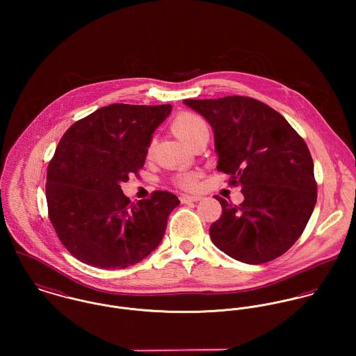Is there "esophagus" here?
Listing matches in <instances>:
<instances>
[{"instance_id": "1", "label": "esophagus", "mask_w": 356, "mask_h": 356, "mask_svg": "<svg viewBox=\"0 0 356 356\" xmlns=\"http://www.w3.org/2000/svg\"><path fill=\"white\" fill-rule=\"evenodd\" d=\"M202 199H203V197H202L200 195H182V196H181V203H197V202H200Z\"/></svg>"}]
</instances>
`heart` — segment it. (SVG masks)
<instances>
[{"label": "heart", "instance_id": "obj_1", "mask_svg": "<svg viewBox=\"0 0 356 356\" xmlns=\"http://www.w3.org/2000/svg\"><path fill=\"white\" fill-rule=\"evenodd\" d=\"M171 127L174 133L189 147L195 145L196 141H199L203 136H208V124L204 120L202 116L193 113V112H181L178 113L172 123ZM154 152V138H151L145 154L147 157H152ZM199 175L196 172H181L175 177V184L184 189H192L197 185Z\"/></svg>", "mask_w": 356, "mask_h": 356}]
</instances>
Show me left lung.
Here are the masks:
<instances>
[{
    "label": "left lung",
    "instance_id": "1",
    "mask_svg": "<svg viewBox=\"0 0 356 356\" xmlns=\"http://www.w3.org/2000/svg\"><path fill=\"white\" fill-rule=\"evenodd\" d=\"M211 124L218 171L232 175L244 202L222 197L212 243L230 257L261 264L285 254L302 236L316 203L314 163L305 140L271 106L251 97L184 100Z\"/></svg>",
    "mask_w": 356,
    "mask_h": 356
}]
</instances>
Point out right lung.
Returning <instances> with one entry per match:
<instances>
[{"instance_id": "obj_1", "label": "right lung", "mask_w": 356, "mask_h": 356, "mask_svg": "<svg viewBox=\"0 0 356 356\" xmlns=\"http://www.w3.org/2000/svg\"><path fill=\"white\" fill-rule=\"evenodd\" d=\"M171 105L111 104L75 122L48 165L51 225L67 251L100 268H126L157 248L175 195L153 192L131 203L120 184L138 174L153 131Z\"/></svg>"}]
</instances>
